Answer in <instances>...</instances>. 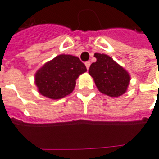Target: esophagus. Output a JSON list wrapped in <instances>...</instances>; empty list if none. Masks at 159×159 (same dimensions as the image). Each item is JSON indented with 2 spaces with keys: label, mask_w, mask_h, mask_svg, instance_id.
Masks as SVG:
<instances>
[{
  "label": "esophagus",
  "mask_w": 159,
  "mask_h": 159,
  "mask_svg": "<svg viewBox=\"0 0 159 159\" xmlns=\"http://www.w3.org/2000/svg\"><path fill=\"white\" fill-rule=\"evenodd\" d=\"M90 65H91V63H90V61H87V62H85V66H86L87 69L89 70V68Z\"/></svg>",
  "instance_id": "obj_1"
}]
</instances>
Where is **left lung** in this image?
Here are the masks:
<instances>
[{
  "label": "left lung",
  "mask_w": 159,
  "mask_h": 159,
  "mask_svg": "<svg viewBox=\"0 0 159 159\" xmlns=\"http://www.w3.org/2000/svg\"><path fill=\"white\" fill-rule=\"evenodd\" d=\"M96 62L89 67V73L98 89L111 97H118L126 92L130 76L123 67L104 53H94Z\"/></svg>",
  "instance_id": "obj_1"
}]
</instances>
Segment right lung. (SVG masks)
I'll return each mask as SVG.
<instances>
[{"mask_svg": "<svg viewBox=\"0 0 159 159\" xmlns=\"http://www.w3.org/2000/svg\"><path fill=\"white\" fill-rule=\"evenodd\" d=\"M87 68L76 56L61 54L46 63L36 73V84L43 96L61 99L71 93L79 75Z\"/></svg>", "mask_w": 159, "mask_h": 159, "instance_id": "add662e5", "label": "right lung"}]
</instances>
